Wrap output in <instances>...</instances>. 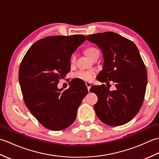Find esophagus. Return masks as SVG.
<instances>
[{"mask_svg": "<svg viewBox=\"0 0 159 159\" xmlns=\"http://www.w3.org/2000/svg\"><path fill=\"white\" fill-rule=\"evenodd\" d=\"M85 85L87 87V89H88V91H89L91 87H92V84H91V83L89 82H85Z\"/></svg>", "mask_w": 159, "mask_h": 159, "instance_id": "34e87169", "label": "esophagus"}]
</instances>
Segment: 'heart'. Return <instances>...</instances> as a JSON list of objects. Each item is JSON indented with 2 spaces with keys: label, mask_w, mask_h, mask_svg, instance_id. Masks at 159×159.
I'll return each mask as SVG.
<instances>
[{
  "label": "heart",
  "mask_w": 159,
  "mask_h": 159,
  "mask_svg": "<svg viewBox=\"0 0 159 159\" xmlns=\"http://www.w3.org/2000/svg\"><path fill=\"white\" fill-rule=\"evenodd\" d=\"M85 52H86V55L91 59L96 53L99 52V51L95 48H89L85 50ZM75 61H76V55L75 54H73L70 58V63L73 64L74 62H75ZM96 74V72L94 70H79L74 74V77L75 78V79L84 80V81H90V80H92L93 78L95 77Z\"/></svg>",
  "instance_id": "b5f03b06"
}]
</instances>
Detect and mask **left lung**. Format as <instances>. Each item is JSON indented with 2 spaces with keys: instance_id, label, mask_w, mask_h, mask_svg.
<instances>
[{
  "instance_id": "left-lung-1",
  "label": "left lung",
  "mask_w": 159,
  "mask_h": 159,
  "mask_svg": "<svg viewBox=\"0 0 159 159\" xmlns=\"http://www.w3.org/2000/svg\"><path fill=\"white\" fill-rule=\"evenodd\" d=\"M87 39L99 47L104 58L97 80L107 85L90 89L98 98L93 106L97 116L109 126L126 124L142 106L148 82L146 66L137 47L130 40L110 31L87 35ZM111 82L115 84L116 90H109Z\"/></svg>"
}]
</instances>
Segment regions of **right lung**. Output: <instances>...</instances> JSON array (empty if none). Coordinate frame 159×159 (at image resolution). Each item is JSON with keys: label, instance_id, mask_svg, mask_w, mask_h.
<instances>
[{"label": "right lung", "instance_id": "add662e5", "mask_svg": "<svg viewBox=\"0 0 159 159\" xmlns=\"http://www.w3.org/2000/svg\"><path fill=\"white\" fill-rule=\"evenodd\" d=\"M85 36H50L30 47L20 63L19 83L24 101L39 122L59 131L72 125L78 108L88 90L81 80H72L70 87L58 89L59 79L70 70V58Z\"/></svg>", "mask_w": 159, "mask_h": 159}]
</instances>
